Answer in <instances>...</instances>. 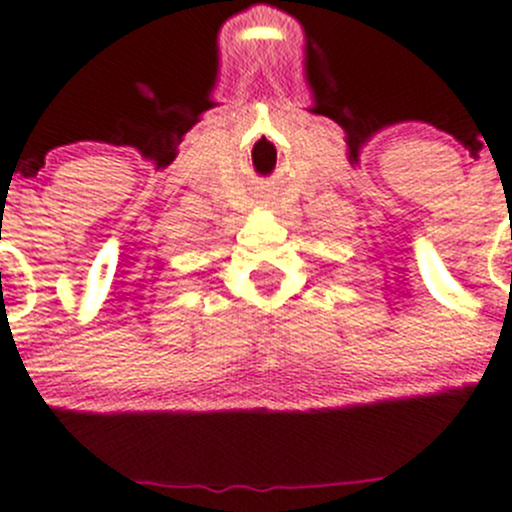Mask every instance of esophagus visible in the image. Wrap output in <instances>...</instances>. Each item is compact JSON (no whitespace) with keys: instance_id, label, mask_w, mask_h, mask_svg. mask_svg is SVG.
I'll return each mask as SVG.
<instances>
[{"instance_id":"obj_1","label":"esophagus","mask_w":512,"mask_h":512,"mask_svg":"<svg viewBox=\"0 0 512 512\" xmlns=\"http://www.w3.org/2000/svg\"><path fill=\"white\" fill-rule=\"evenodd\" d=\"M260 204H262V207H270V199H262Z\"/></svg>"}]
</instances>
